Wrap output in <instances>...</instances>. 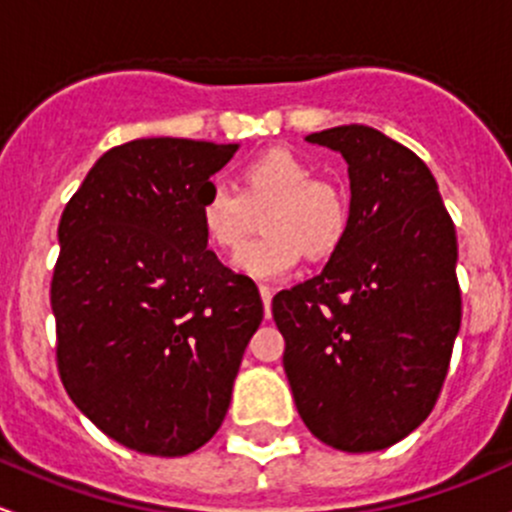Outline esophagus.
<instances>
[{"label": "esophagus", "instance_id": "esophagus-1", "mask_svg": "<svg viewBox=\"0 0 512 512\" xmlns=\"http://www.w3.org/2000/svg\"><path fill=\"white\" fill-rule=\"evenodd\" d=\"M258 293H261V300H263V310H266V318H268V315H271L273 288H268V286H258Z\"/></svg>", "mask_w": 512, "mask_h": 512}]
</instances>
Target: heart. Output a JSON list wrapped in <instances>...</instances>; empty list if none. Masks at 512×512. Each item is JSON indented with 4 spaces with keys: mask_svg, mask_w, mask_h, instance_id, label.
Here are the masks:
<instances>
[{
    "mask_svg": "<svg viewBox=\"0 0 512 512\" xmlns=\"http://www.w3.org/2000/svg\"><path fill=\"white\" fill-rule=\"evenodd\" d=\"M266 236L236 256L239 271L254 278H278L308 258L330 256L347 234L345 197L337 187L315 179L298 152L273 147L246 162L239 189L209 184L199 202V221L214 249L236 254L263 217Z\"/></svg>",
    "mask_w": 512,
    "mask_h": 512,
    "instance_id": "obj_1",
    "label": "heart"
}]
</instances>
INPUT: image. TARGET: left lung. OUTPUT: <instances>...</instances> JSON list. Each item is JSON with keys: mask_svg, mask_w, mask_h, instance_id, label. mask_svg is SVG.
<instances>
[{"mask_svg": "<svg viewBox=\"0 0 512 512\" xmlns=\"http://www.w3.org/2000/svg\"><path fill=\"white\" fill-rule=\"evenodd\" d=\"M340 152L350 221L323 273L273 298L300 419L333 449L382 451L434 409L461 328L458 244L429 167L367 125L305 138Z\"/></svg>", "mask_w": 512, "mask_h": 512, "instance_id": "1", "label": "left lung"}]
</instances>
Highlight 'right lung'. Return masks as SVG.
Instances as JSON below:
<instances>
[{
	"instance_id": "add662e5",
	"label": "right lung",
	"mask_w": 512,
	"mask_h": 512,
	"mask_svg": "<svg viewBox=\"0 0 512 512\" xmlns=\"http://www.w3.org/2000/svg\"><path fill=\"white\" fill-rule=\"evenodd\" d=\"M239 145L142 138L91 167L59 221L56 362L103 434L187 456L229 412L263 320L256 283L207 249L199 202Z\"/></svg>"
}]
</instances>
